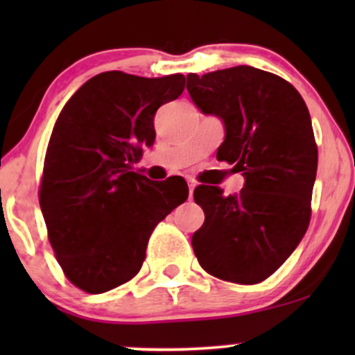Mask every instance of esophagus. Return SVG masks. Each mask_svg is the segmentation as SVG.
Returning <instances> with one entry per match:
<instances>
[{
	"label": "esophagus",
	"instance_id": "34e87169",
	"mask_svg": "<svg viewBox=\"0 0 355 355\" xmlns=\"http://www.w3.org/2000/svg\"><path fill=\"white\" fill-rule=\"evenodd\" d=\"M193 190H195V183L191 182V180H189V191H190V198L193 197Z\"/></svg>",
	"mask_w": 355,
	"mask_h": 355
}]
</instances>
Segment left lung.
Here are the masks:
<instances>
[{
  "label": "left lung",
  "instance_id": "1",
  "mask_svg": "<svg viewBox=\"0 0 355 355\" xmlns=\"http://www.w3.org/2000/svg\"><path fill=\"white\" fill-rule=\"evenodd\" d=\"M187 89L203 115L222 120L217 158L245 178L229 197L217 187L195 189L205 222L191 247L210 275L259 284L291 257L311 222L317 145L307 105L288 81L247 64L190 73Z\"/></svg>",
  "mask_w": 355,
  "mask_h": 355
}]
</instances>
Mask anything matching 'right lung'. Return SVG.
<instances>
[{
    "label": "right lung",
    "mask_w": 355,
    "mask_h": 355,
    "mask_svg": "<svg viewBox=\"0 0 355 355\" xmlns=\"http://www.w3.org/2000/svg\"><path fill=\"white\" fill-rule=\"evenodd\" d=\"M183 88V75L100 73L76 89L53 126L40 207L64 275L88 294L133 279L157 223L189 197L180 177L152 182L133 170L155 141L157 110Z\"/></svg>",
    "instance_id": "right-lung-1"
}]
</instances>
